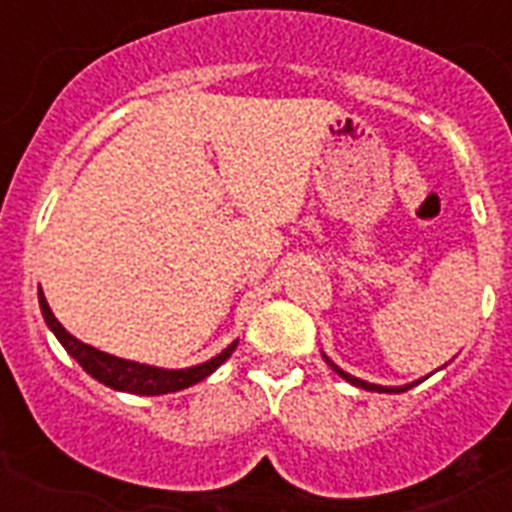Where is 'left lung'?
<instances>
[{
    "instance_id": "1",
    "label": "left lung",
    "mask_w": 512,
    "mask_h": 512,
    "mask_svg": "<svg viewBox=\"0 0 512 512\" xmlns=\"http://www.w3.org/2000/svg\"><path fill=\"white\" fill-rule=\"evenodd\" d=\"M324 358H327V356H324ZM327 364L332 366V369H335L337 374H340L342 380H348L350 385H356V388H364V390H377V393H404V390H406V388H382V385H372V382H364V380H358V377H350L348 372H342L340 366H337V364H332V361H329V358H327Z\"/></svg>"
}]
</instances>
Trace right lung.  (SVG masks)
Instances as JSON below:
<instances>
[{"label":"right lung","mask_w":512,"mask_h":512,"mask_svg":"<svg viewBox=\"0 0 512 512\" xmlns=\"http://www.w3.org/2000/svg\"><path fill=\"white\" fill-rule=\"evenodd\" d=\"M39 305H42V316L44 321H47V327L55 332L60 345L79 361V366H82L84 372L92 374L95 380L108 385V388L124 390V393L162 396V393H175V390L191 388V385H196V382H201L204 377H209V374L215 372L217 366L223 364L225 358H231V353L236 350V342H233V345H228L220 356L209 358V361H204V364L199 366H191V369H156V366L124 361V358L108 356V353L92 348V345H84L82 340H76L74 335H68L66 329H63V324L52 316L50 305H47L42 292H39Z\"/></svg>","instance_id":"1"}]
</instances>
